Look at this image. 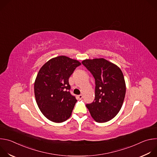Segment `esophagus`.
I'll list each match as a JSON object with an SVG mask.
<instances>
[{
    "label": "esophagus",
    "instance_id": "esophagus-1",
    "mask_svg": "<svg viewBox=\"0 0 157 157\" xmlns=\"http://www.w3.org/2000/svg\"><path fill=\"white\" fill-rule=\"evenodd\" d=\"M78 97V98H79V99H82V98H83V96H82V94H80V95H79Z\"/></svg>",
    "mask_w": 157,
    "mask_h": 157
}]
</instances>
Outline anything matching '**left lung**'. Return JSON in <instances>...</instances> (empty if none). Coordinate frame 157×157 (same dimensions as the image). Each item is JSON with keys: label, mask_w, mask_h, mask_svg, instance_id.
<instances>
[{"label": "left lung", "mask_w": 157, "mask_h": 157, "mask_svg": "<svg viewBox=\"0 0 157 157\" xmlns=\"http://www.w3.org/2000/svg\"><path fill=\"white\" fill-rule=\"evenodd\" d=\"M82 63L93 75L96 84L94 101L86 107L96 122H108L119 113L124 102L126 86L123 73L104 58L87 59Z\"/></svg>", "instance_id": "obj_1"}]
</instances>
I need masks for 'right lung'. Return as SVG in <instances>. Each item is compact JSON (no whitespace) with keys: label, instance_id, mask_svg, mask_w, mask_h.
Here are the masks:
<instances>
[{"label":"right lung","instance_id":"right-lung-1","mask_svg":"<svg viewBox=\"0 0 157 157\" xmlns=\"http://www.w3.org/2000/svg\"><path fill=\"white\" fill-rule=\"evenodd\" d=\"M81 63L66 56L50 59L42 66L34 83L36 102L48 120L60 123L68 119L77 100L69 90V78Z\"/></svg>","mask_w":157,"mask_h":157}]
</instances>
